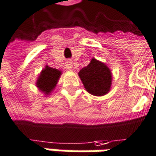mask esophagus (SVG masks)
I'll return each instance as SVG.
<instances>
[{"label":"esophagus","instance_id":"34e87169","mask_svg":"<svg viewBox=\"0 0 156 156\" xmlns=\"http://www.w3.org/2000/svg\"><path fill=\"white\" fill-rule=\"evenodd\" d=\"M72 67H73V62L71 60H67L66 62V68L70 70V69H72Z\"/></svg>","mask_w":156,"mask_h":156}]
</instances>
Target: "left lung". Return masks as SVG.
Listing matches in <instances>:
<instances>
[{"label": "left lung", "mask_w": 156, "mask_h": 156, "mask_svg": "<svg viewBox=\"0 0 156 156\" xmlns=\"http://www.w3.org/2000/svg\"><path fill=\"white\" fill-rule=\"evenodd\" d=\"M79 76L86 90L93 96H104L111 90L112 70L105 63L94 57L87 66L80 70Z\"/></svg>", "instance_id": "left-lung-1"}]
</instances>
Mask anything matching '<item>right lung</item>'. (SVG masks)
Segmentation results:
<instances>
[{
    "label": "right lung",
    "instance_id": "1",
    "mask_svg": "<svg viewBox=\"0 0 156 156\" xmlns=\"http://www.w3.org/2000/svg\"><path fill=\"white\" fill-rule=\"evenodd\" d=\"M61 75V70L50 67L46 65L44 68H43V70L40 72L35 82V86L45 96H48L56 87Z\"/></svg>",
    "mask_w": 156,
    "mask_h": 156
}]
</instances>
